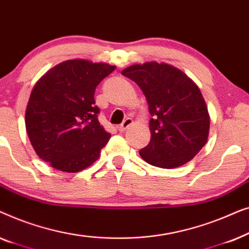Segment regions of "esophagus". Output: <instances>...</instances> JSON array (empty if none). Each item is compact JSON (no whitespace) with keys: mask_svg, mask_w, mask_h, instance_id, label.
Here are the masks:
<instances>
[{"mask_svg":"<svg viewBox=\"0 0 249 249\" xmlns=\"http://www.w3.org/2000/svg\"><path fill=\"white\" fill-rule=\"evenodd\" d=\"M131 124H132V119H130V118L124 119V122H122L120 125H118V130L120 132H124L125 129H127Z\"/></svg>","mask_w":249,"mask_h":249,"instance_id":"obj_1","label":"esophagus"}]
</instances>
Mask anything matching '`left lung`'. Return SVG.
Masks as SVG:
<instances>
[{
	"label": "left lung",
	"instance_id": "8db88e82",
	"mask_svg": "<svg viewBox=\"0 0 249 249\" xmlns=\"http://www.w3.org/2000/svg\"><path fill=\"white\" fill-rule=\"evenodd\" d=\"M141 87L148 103L151 142L139 151L149 164L163 169L189 162L206 144L210 115L197 85L166 63L146 62L122 70Z\"/></svg>",
	"mask_w": 249,
	"mask_h": 249
}]
</instances>
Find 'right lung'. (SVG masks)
I'll list each match as a JSON object with an SVG mask.
<instances>
[{"label": "right lung", "instance_id": "1", "mask_svg": "<svg viewBox=\"0 0 249 249\" xmlns=\"http://www.w3.org/2000/svg\"><path fill=\"white\" fill-rule=\"evenodd\" d=\"M115 69L107 63L68 60L47 71L34 86L26 129L43 161L64 172H78L100 158L111 135L98 122L97 85Z\"/></svg>", "mask_w": 249, "mask_h": 249}]
</instances>
